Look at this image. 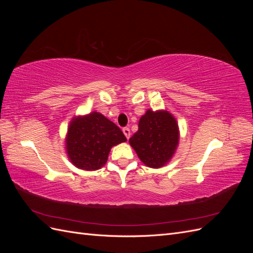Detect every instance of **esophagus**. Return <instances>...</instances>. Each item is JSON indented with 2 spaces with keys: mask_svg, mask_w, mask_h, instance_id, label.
Here are the masks:
<instances>
[{
  "mask_svg": "<svg viewBox=\"0 0 253 253\" xmlns=\"http://www.w3.org/2000/svg\"><path fill=\"white\" fill-rule=\"evenodd\" d=\"M122 132H124V134L126 135V138L128 139L129 136H131V131H129V128L128 127H124V128H122Z\"/></svg>",
  "mask_w": 253,
  "mask_h": 253,
  "instance_id": "obj_1",
  "label": "esophagus"
}]
</instances>
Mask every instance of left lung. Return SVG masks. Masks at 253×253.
<instances>
[{
	"label": "left lung",
	"mask_w": 253,
	"mask_h": 253,
	"mask_svg": "<svg viewBox=\"0 0 253 253\" xmlns=\"http://www.w3.org/2000/svg\"><path fill=\"white\" fill-rule=\"evenodd\" d=\"M178 139V126L169 112L148 110L139 120L138 131L129 138V144L144 165L160 168L172 158Z\"/></svg>",
	"instance_id": "1"
}]
</instances>
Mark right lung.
<instances>
[{"mask_svg":"<svg viewBox=\"0 0 253 253\" xmlns=\"http://www.w3.org/2000/svg\"><path fill=\"white\" fill-rule=\"evenodd\" d=\"M126 141L121 129L97 112L74 119L68 127L66 150L80 169L94 171L105 165L113 145Z\"/></svg>","mask_w":253,"mask_h":253,"instance_id":"right-lung-1","label":"right lung"}]
</instances>
